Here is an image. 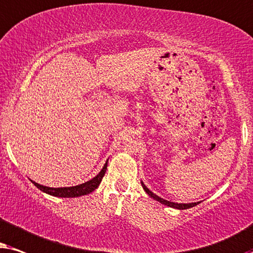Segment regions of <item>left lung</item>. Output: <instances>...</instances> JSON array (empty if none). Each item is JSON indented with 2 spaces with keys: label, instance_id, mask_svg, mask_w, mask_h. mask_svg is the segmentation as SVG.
Masks as SVG:
<instances>
[{
  "label": "left lung",
  "instance_id": "obj_1",
  "mask_svg": "<svg viewBox=\"0 0 253 253\" xmlns=\"http://www.w3.org/2000/svg\"><path fill=\"white\" fill-rule=\"evenodd\" d=\"M141 185H142L143 190L146 193L149 195L150 198H153V199H155L156 201H160L161 204L166 205V206L168 207H172V208H176V210H187V208H191V207H194L195 205H198L199 203H191V204H178V203H173V201H168L166 199H163V198L158 197V195H156L154 193V192H151L149 188H148L146 185L143 184V181H141Z\"/></svg>",
  "mask_w": 253,
  "mask_h": 253
}]
</instances>
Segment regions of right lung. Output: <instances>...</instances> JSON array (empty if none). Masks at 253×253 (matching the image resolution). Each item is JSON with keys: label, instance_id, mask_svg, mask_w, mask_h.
<instances>
[{"label": "right lung", "instance_id": "right-lung-1", "mask_svg": "<svg viewBox=\"0 0 253 253\" xmlns=\"http://www.w3.org/2000/svg\"><path fill=\"white\" fill-rule=\"evenodd\" d=\"M107 160L104 164L103 169L99 171V173L92 178V179L85 181V183L76 185V186H70V187H48L43 186V185H40L36 181L31 180L35 186L39 188L40 191H42L43 193H47L49 195H53V197H59V198H76V197H82V195H86L91 193L96 190L97 187L99 186L100 181H102L104 174L106 172L107 169Z\"/></svg>", "mask_w": 253, "mask_h": 253}]
</instances>
